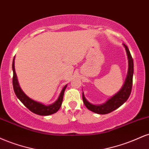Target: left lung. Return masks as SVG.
I'll use <instances>...</instances> for the list:
<instances>
[{
    "label": "left lung",
    "instance_id": "obj_1",
    "mask_svg": "<svg viewBox=\"0 0 149 149\" xmlns=\"http://www.w3.org/2000/svg\"><path fill=\"white\" fill-rule=\"evenodd\" d=\"M123 46L127 53L128 59V70L127 74L123 87L116 95L109 99L105 103L102 104H93L88 102L85 98L83 92V103L89 110L98 114H107L116 110L123 105L130 95L132 88V78L134 73V63L129 49L125 44Z\"/></svg>",
    "mask_w": 149,
    "mask_h": 149
}]
</instances>
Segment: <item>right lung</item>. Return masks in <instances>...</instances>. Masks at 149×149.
<instances>
[{
  "mask_svg": "<svg viewBox=\"0 0 149 149\" xmlns=\"http://www.w3.org/2000/svg\"><path fill=\"white\" fill-rule=\"evenodd\" d=\"M13 88L16 96L17 98L21 101V102L25 106L27 109H29L31 112L37 115L40 116H49L51 114L55 113L60 109L61 104H62L63 97H64V91L66 90L67 85H66L63 88L60 92L59 97L55 102L49 105H45V104L40 103V102H37L32 100L31 98L29 97L22 90L21 87L19 86V82L17 80V76L16 72H15V57L13 61Z\"/></svg>",
  "mask_w": 149,
  "mask_h": 149,
  "instance_id": "add662e5",
  "label": "right lung"
}]
</instances>
